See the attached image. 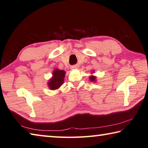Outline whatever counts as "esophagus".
<instances>
[{
    "mask_svg": "<svg viewBox=\"0 0 148 148\" xmlns=\"http://www.w3.org/2000/svg\"><path fill=\"white\" fill-rule=\"evenodd\" d=\"M72 69H77V66H72Z\"/></svg>",
    "mask_w": 148,
    "mask_h": 148,
    "instance_id": "esophagus-1",
    "label": "esophagus"
}]
</instances>
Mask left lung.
Masks as SVG:
<instances>
[{"instance_id": "1", "label": "left lung", "mask_w": 148, "mask_h": 148, "mask_svg": "<svg viewBox=\"0 0 148 148\" xmlns=\"http://www.w3.org/2000/svg\"><path fill=\"white\" fill-rule=\"evenodd\" d=\"M95 79H96V77L95 76H90V81L94 82V81H95Z\"/></svg>"}]
</instances>
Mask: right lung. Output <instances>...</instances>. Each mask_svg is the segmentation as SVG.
Returning a JSON list of instances; mask_svg holds the SVG:
<instances>
[{
  "label": "right lung",
  "instance_id": "right-lung-1",
  "mask_svg": "<svg viewBox=\"0 0 148 148\" xmlns=\"http://www.w3.org/2000/svg\"><path fill=\"white\" fill-rule=\"evenodd\" d=\"M65 72L62 70L55 69L53 72V77L48 82V87L52 90H56L62 85L64 82Z\"/></svg>",
  "mask_w": 148,
  "mask_h": 148
}]
</instances>
